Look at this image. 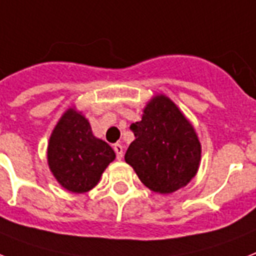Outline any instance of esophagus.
I'll return each mask as SVG.
<instances>
[{"label": "esophagus", "mask_w": 256, "mask_h": 256, "mask_svg": "<svg viewBox=\"0 0 256 256\" xmlns=\"http://www.w3.org/2000/svg\"><path fill=\"white\" fill-rule=\"evenodd\" d=\"M114 151H116V155H117V159L118 160H121L122 156H124V147L120 144V143H116L113 146Z\"/></svg>", "instance_id": "obj_1"}]
</instances>
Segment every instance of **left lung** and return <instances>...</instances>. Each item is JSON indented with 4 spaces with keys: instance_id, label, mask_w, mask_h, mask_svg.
<instances>
[{
    "instance_id": "8db88e82",
    "label": "left lung",
    "mask_w": 256,
    "mask_h": 256,
    "mask_svg": "<svg viewBox=\"0 0 256 256\" xmlns=\"http://www.w3.org/2000/svg\"><path fill=\"white\" fill-rule=\"evenodd\" d=\"M135 140L124 154L139 180L154 192L172 193L197 174L201 144L192 124L164 94L143 109L142 121L132 124Z\"/></svg>"
}]
</instances>
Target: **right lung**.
<instances>
[{
    "label": "right lung",
    "instance_id": "right-lung-1",
    "mask_svg": "<svg viewBox=\"0 0 256 256\" xmlns=\"http://www.w3.org/2000/svg\"><path fill=\"white\" fill-rule=\"evenodd\" d=\"M47 159L60 186L70 192L84 193L98 184L116 154L106 142L96 138L82 114L68 109L50 136Z\"/></svg>",
    "mask_w": 256,
    "mask_h": 256
}]
</instances>
